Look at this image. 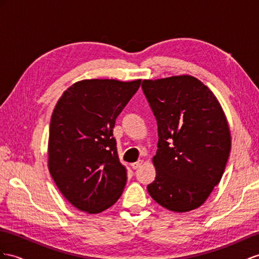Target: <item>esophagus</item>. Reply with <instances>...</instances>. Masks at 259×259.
<instances>
[{"label":"esophagus","mask_w":259,"mask_h":259,"mask_svg":"<svg viewBox=\"0 0 259 259\" xmlns=\"http://www.w3.org/2000/svg\"><path fill=\"white\" fill-rule=\"evenodd\" d=\"M142 163H143V161L142 160H139L138 162H135V163H132L131 164V167L134 168V169H137V168H139V167H141V165H142Z\"/></svg>","instance_id":"obj_1"}]
</instances>
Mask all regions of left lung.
Wrapping results in <instances>:
<instances>
[{
  "mask_svg": "<svg viewBox=\"0 0 259 259\" xmlns=\"http://www.w3.org/2000/svg\"><path fill=\"white\" fill-rule=\"evenodd\" d=\"M157 123L154 200L174 212L197 209L221 181L231 151L227 119L212 92L190 75L144 79Z\"/></svg>",
  "mask_w": 259,
  "mask_h": 259,
  "instance_id": "left-lung-1",
  "label": "left lung"
}]
</instances>
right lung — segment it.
<instances>
[{
  "label": "right lung",
  "instance_id": "obj_1",
  "mask_svg": "<svg viewBox=\"0 0 259 259\" xmlns=\"http://www.w3.org/2000/svg\"><path fill=\"white\" fill-rule=\"evenodd\" d=\"M140 84L141 79H84L63 93L52 112L49 170L78 210L99 213L122 194L127 170L119 162L112 131Z\"/></svg>",
  "mask_w": 259,
  "mask_h": 259
}]
</instances>
